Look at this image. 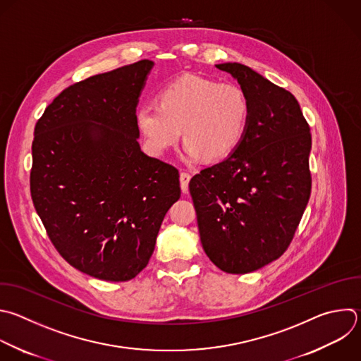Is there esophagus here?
<instances>
[{
  "mask_svg": "<svg viewBox=\"0 0 361 361\" xmlns=\"http://www.w3.org/2000/svg\"><path fill=\"white\" fill-rule=\"evenodd\" d=\"M190 180H191V176L187 171H183L180 174V185H181L183 192H188V183H190Z\"/></svg>",
  "mask_w": 361,
  "mask_h": 361,
  "instance_id": "34e87169",
  "label": "esophagus"
}]
</instances>
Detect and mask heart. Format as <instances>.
Here are the masks:
<instances>
[{
  "mask_svg": "<svg viewBox=\"0 0 361 361\" xmlns=\"http://www.w3.org/2000/svg\"><path fill=\"white\" fill-rule=\"evenodd\" d=\"M137 126L156 154L174 146L181 128L188 160L205 154L215 160L231 154L243 142L250 122V100L235 83H219L198 75H183L159 93V104L143 103Z\"/></svg>",
  "mask_w": 361,
  "mask_h": 361,
  "instance_id": "obj_1",
  "label": "heart"
}]
</instances>
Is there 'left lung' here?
I'll return each mask as SVG.
<instances>
[{
  "instance_id": "left-lung-1",
  "label": "left lung",
  "mask_w": 361,
  "mask_h": 361,
  "mask_svg": "<svg viewBox=\"0 0 361 361\" xmlns=\"http://www.w3.org/2000/svg\"><path fill=\"white\" fill-rule=\"evenodd\" d=\"M250 100V122L225 160L190 181L202 248L226 274H250L290 245L307 205L310 128L296 97L241 63H219Z\"/></svg>"
}]
</instances>
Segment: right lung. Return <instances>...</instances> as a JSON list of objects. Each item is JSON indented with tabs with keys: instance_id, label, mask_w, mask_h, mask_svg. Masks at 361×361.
Here are the masks:
<instances>
[{
	"instance_id": "obj_1",
	"label": "right lung",
	"mask_w": 361,
	"mask_h": 361,
	"mask_svg": "<svg viewBox=\"0 0 361 361\" xmlns=\"http://www.w3.org/2000/svg\"><path fill=\"white\" fill-rule=\"evenodd\" d=\"M154 62L62 90L37 122L31 197L51 243L78 271L110 282L139 275L180 198L178 170L137 142L136 107Z\"/></svg>"
}]
</instances>
